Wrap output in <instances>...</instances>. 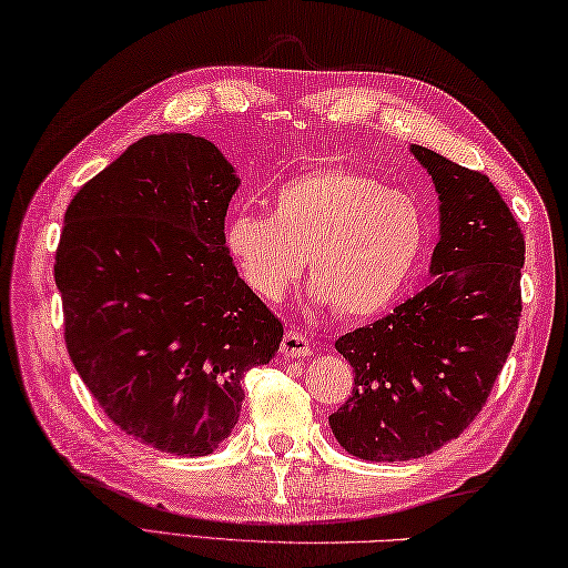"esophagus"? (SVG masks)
Masks as SVG:
<instances>
[{"label": "esophagus", "instance_id": "34e87169", "mask_svg": "<svg viewBox=\"0 0 568 568\" xmlns=\"http://www.w3.org/2000/svg\"><path fill=\"white\" fill-rule=\"evenodd\" d=\"M281 354L287 358H300V356H310L312 354V344L305 334L300 332H285L283 342H281Z\"/></svg>", "mask_w": 568, "mask_h": 568}]
</instances>
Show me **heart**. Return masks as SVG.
<instances>
[{
	"instance_id": "heart-1",
	"label": "heart",
	"mask_w": 568,
	"mask_h": 568,
	"mask_svg": "<svg viewBox=\"0 0 568 568\" xmlns=\"http://www.w3.org/2000/svg\"><path fill=\"white\" fill-rule=\"evenodd\" d=\"M425 244V216L400 190L352 168H310L275 187L271 216L236 212L229 258L248 291L281 303L303 275L346 320L376 317L400 295Z\"/></svg>"
}]
</instances>
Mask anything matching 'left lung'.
<instances>
[{
  "instance_id": "8db88e82",
  "label": "left lung",
  "mask_w": 568,
  "mask_h": 568,
  "mask_svg": "<svg viewBox=\"0 0 568 568\" xmlns=\"http://www.w3.org/2000/svg\"><path fill=\"white\" fill-rule=\"evenodd\" d=\"M409 151L439 195L432 281L334 344L356 376L329 427L366 462H407L456 439L484 409L523 312L525 236L496 185L417 143Z\"/></svg>"
}]
</instances>
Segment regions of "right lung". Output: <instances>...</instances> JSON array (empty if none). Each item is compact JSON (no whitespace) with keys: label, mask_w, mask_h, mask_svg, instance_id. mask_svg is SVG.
I'll use <instances>...</instances> for the list:
<instances>
[{"label":"right lung","mask_w":568,"mask_h":568,"mask_svg":"<svg viewBox=\"0 0 568 568\" xmlns=\"http://www.w3.org/2000/svg\"><path fill=\"white\" fill-rule=\"evenodd\" d=\"M236 187L212 141L151 134L68 204L55 285L70 361L104 415L159 452L212 454L244 373L283 342L224 246Z\"/></svg>","instance_id":"right-lung-1"}]
</instances>
